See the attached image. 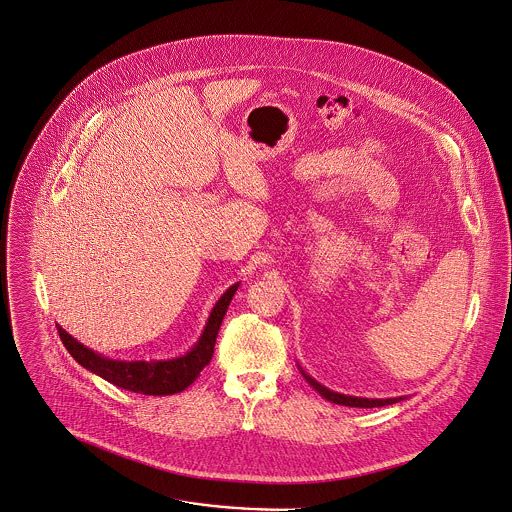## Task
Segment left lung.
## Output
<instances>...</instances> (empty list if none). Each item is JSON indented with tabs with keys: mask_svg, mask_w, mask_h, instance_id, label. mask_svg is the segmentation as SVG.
<instances>
[{
	"mask_svg": "<svg viewBox=\"0 0 512 512\" xmlns=\"http://www.w3.org/2000/svg\"><path fill=\"white\" fill-rule=\"evenodd\" d=\"M301 374L305 376L308 384L328 402L332 404H340V406H348V408H384V406H392V404H398L402 398H386V400H370V398H356V396H344V394H338V392H332L328 388H324L322 384H318L314 378H310L307 372L303 368H299Z\"/></svg>",
	"mask_w": 512,
	"mask_h": 512,
	"instance_id": "left-lung-1",
	"label": "left lung"
}]
</instances>
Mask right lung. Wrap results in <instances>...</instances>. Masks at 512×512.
Wrapping results in <instances>:
<instances>
[{"label": "right lung", "mask_w": 512, "mask_h": 512, "mask_svg": "<svg viewBox=\"0 0 512 512\" xmlns=\"http://www.w3.org/2000/svg\"><path fill=\"white\" fill-rule=\"evenodd\" d=\"M239 283L231 285L221 299L211 308V314L205 322L204 332L200 340L194 344L190 352L184 356L172 358V360H134V362H124V360H110L103 354L87 348L85 344L77 342L67 330H63L57 324L59 336L69 350V354L89 372L97 374L104 378L106 382L144 396H170L184 392L194 380L200 376V372L209 364L213 356V346L215 338L219 332V326L223 322V316L227 312V307L237 291Z\"/></svg>", "instance_id": "right-lung-1"}]
</instances>
